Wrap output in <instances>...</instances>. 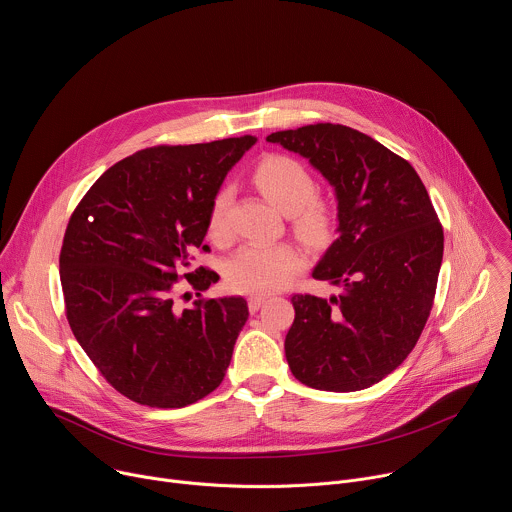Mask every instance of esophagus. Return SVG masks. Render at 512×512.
Listing matches in <instances>:
<instances>
[{
	"instance_id": "esophagus-1",
	"label": "esophagus",
	"mask_w": 512,
	"mask_h": 512,
	"mask_svg": "<svg viewBox=\"0 0 512 512\" xmlns=\"http://www.w3.org/2000/svg\"><path fill=\"white\" fill-rule=\"evenodd\" d=\"M265 300H267L265 294H253V296H249V300H247L249 310H251V312H257V310L265 304Z\"/></svg>"
}]
</instances>
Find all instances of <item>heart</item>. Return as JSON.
Returning <instances> with one entry per match:
<instances>
[{"label": "heart", "mask_w": 512, "mask_h": 512, "mask_svg": "<svg viewBox=\"0 0 512 512\" xmlns=\"http://www.w3.org/2000/svg\"><path fill=\"white\" fill-rule=\"evenodd\" d=\"M253 182L287 212L291 229L302 241L320 245L328 239L336 221L334 206L316 192V180L300 160L283 154L265 156L253 170ZM229 208L231 188L221 186L208 206V233L218 241L231 233ZM304 265L306 255L296 243H247L227 261L225 277L229 287L241 294H269L285 287Z\"/></svg>", "instance_id": "1"}]
</instances>
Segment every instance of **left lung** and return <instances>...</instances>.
<instances>
[{
    "mask_svg": "<svg viewBox=\"0 0 512 512\" xmlns=\"http://www.w3.org/2000/svg\"><path fill=\"white\" fill-rule=\"evenodd\" d=\"M267 141L308 158L338 198V237L312 273L338 294L291 298L289 369L314 389H367L425 328L444 257L440 218L413 166L352 127L314 123Z\"/></svg>",
    "mask_w": 512,
    "mask_h": 512,
    "instance_id": "1",
    "label": "left lung"
}]
</instances>
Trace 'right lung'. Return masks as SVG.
Listing matches in <instances>:
<instances>
[{"label": "right lung", "instance_id": "right-lung-1", "mask_svg": "<svg viewBox=\"0 0 512 512\" xmlns=\"http://www.w3.org/2000/svg\"><path fill=\"white\" fill-rule=\"evenodd\" d=\"M255 141L145 148L111 166L70 214L60 249L66 320L105 381L139 405L186 407L225 379L247 302L202 298L218 275L192 271V261L208 251L214 192ZM180 278L199 298L184 311Z\"/></svg>", "mask_w": 512, "mask_h": 512}]
</instances>
